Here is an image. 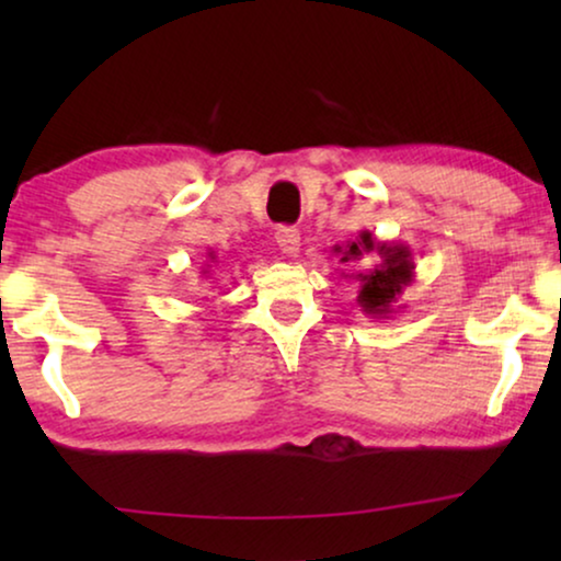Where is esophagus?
<instances>
[{
  "label": "esophagus",
  "instance_id": "1",
  "mask_svg": "<svg viewBox=\"0 0 561 561\" xmlns=\"http://www.w3.org/2000/svg\"><path fill=\"white\" fill-rule=\"evenodd\" d=\"M275 242H278L280 252L286 257H298V250H301V234L294 227H280L275 232Z\"/></svg>",
  "mask_w": 561,
  "mask_h": 561
}]
</instances>
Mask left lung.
Instances as JSON below:
<instances>
[{
	"mask_svg": "<svg viewBox=\"0 0 561 561\" xmlns=\"http://www.w3.org/2000/svg\"><path fill=\"white\" fill-rule=\"evenodd\" d=\"M334 252L340 255V263L350 265L363 260L367 252L378 255V263L367 271L352 273L350 278L359 283L357 304L359 311L370 319H390L398 309H403L398 304V298L403 296V290L416 280V263H413V252L409 244L403 242H382L378 237L363 229L355 242H347L344 248L334 244Z\"/></svg>",
	"mask_w": 561,
	"mask_h": 561,
	"instance_id": "1",
	"label": "left lung"
}]
</instances>
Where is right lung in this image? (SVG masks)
<instances>
[{
    "label": "right lung",
    "instance_id": "add662e5",
    "mask_svg": "<svg viewBox=\"0 0 561 561\" xmlns=\"http://www.w3.org/2000/svg\"><path fill=\"white\" fill-rule=\"evenodd\" d=\"M209 260H211V263H214V260H217V257H214V252H209ZM206 267H209V265H206ZM202 273H206V271H202Z\"/></svg>",
    "mask_w": 561,
    "mask_h": 561
}]
</instances>
